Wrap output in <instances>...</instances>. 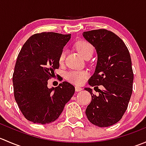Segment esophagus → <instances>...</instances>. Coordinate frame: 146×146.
Returning <instances> with one entry per match:
<instances>
[{
	"instance_id": "obj_1",
	"label": "esophagus",
	"mask_w": 146,
	"mask_h": 146,
	"mask_svg": "<svg viewBox=\"0 0 146 146\" xmlns=\"http://www.w3.org/2000/svg\"><path fill=\"white\" fill-rule=\"evenodd\" d=\"M75 89H76V92H80V91L82 90V88H80V87L79 86H76L75 87Z\"/></svg>"
}]
</instances>
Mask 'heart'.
<instances>
[{
  "label": "heart",
  "instance_id": "b5f03b06",
  "mask_svg": "<svg viewBox=\"0 0 146 146\" xmlns=\"http://www.w3.org/2000/svg\"><path fill=\"white\" fill-rule=\"evenodd\" d=\"M76 48L78 52L81 54V56L84 58H86L88 56H92L93 53V46L89 42L86 41H79L76 43ZM65 56H66V52L63 51L61 53L58 58V61L60 64L64 63ZM88 76V73L84 70H72L66 73V78L69 82L72 83L76 84V85H80L85 81Z\"/></svg>",
  "mask_w": 146,
  "mask_h": 146
}]
</instances>
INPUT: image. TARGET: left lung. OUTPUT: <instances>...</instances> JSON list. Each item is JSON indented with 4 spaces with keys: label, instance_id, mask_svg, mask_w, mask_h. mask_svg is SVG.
<instances>
[{
    "label": "left lung",
    "instance_id": "left-lung-1",
    "mask_svg": "<svg viewBox=\"0 0 146 146\" xmlns=\"http://www.w3.org/2000/svg\"><path fill=\"white\" fill-rule=\"evenodd\" d=\"M82 35L98 53L95 73L88 83L98 88L99 95H94L92 89L85 88L92 97L85 114L92 124L107 127L122 118L129 105L133 81L131 56L124 42L111 31L95 29ZM97 85H102L103 90Z\"/></svg>",
    "mask_w": 146,
    "mask_h": 146
}]
</instances>
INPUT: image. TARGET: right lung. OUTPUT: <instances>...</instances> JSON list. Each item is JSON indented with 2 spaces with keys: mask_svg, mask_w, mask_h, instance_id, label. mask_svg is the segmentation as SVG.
<instances>
[{
  "mask_svg": "<svg viewBox=\"0 0 146 146\" xmlns=\"http://www.w3.org/2000/svg\"><path fill=\"white\" fill-rule=\"evenodd\" d=\"M70 35L56 32L35 34L22 47L13 75L16 102L27 120L46 124L59 117L75 92L68 82L48 88V80L59 68V56Z\"/></svg>",
  "mask_w": 146,
  "mask_h": 146,
  "instance_id": "add662e5",
  "label": "right lung"
}]
</instances>
